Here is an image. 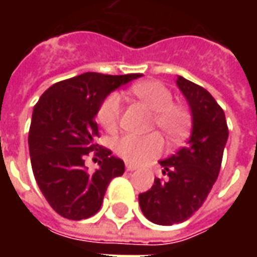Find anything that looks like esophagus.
<instances>
[{
    "label": "esophagus",
    "instance_id": "1",
    "mask_svg": "<svg viewBox=\"0 0 257 257\" xmlns=\"http://www.w3.org/2000/svg\"><path fill=\"white\" fill-rule=\"evenodd\" d=\"M136 169H138V167L131 165V164H126V171H128V172H134V171H136Z\"/></svg>",
    "mask_w": 257,
    "mask_h": 257
}]
</instances>
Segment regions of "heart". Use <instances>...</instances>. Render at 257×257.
Masks as SVG:
<instances>
[{"mask_svg": "<svg viewBox=\"0 0 257 257\" xmlns=\"http://www.w3.org/2000/svg\"><path fill=\"white\" fill-rule=\"evenodd\" d=\"M131 93L154 111V123L171 140L183 139L191 125V112L183 104L173 103V95L160 81H145L134 85ZM121 117V97L111 93L101 103L97 119L107 132L118 128ZM164 150V142L158 134L147 136L123 135L115 143V153L131 164H145L158 157Z\"/></svg>", "mask_w": 257, "mask_h": 257, "instance_id": "heart-1", "label": "heart"}]
</instances>
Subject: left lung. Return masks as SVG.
I'll return each instance as SVG.
<instances>
[{"label": "left lung", "instance_id": "1", "mask_svg": "<svg viewBox=\"0 0 257 257\" xmlns=\"http://www.w3.org/2000/svg\"><path fill=\"white\" fill-rule=\"evenodd\" d=\"M176 85L190 106L191 136L176 154L160 161L167 178H156L149 191L139 194L143 215L160 226L182 223L201 208L217 179L228 139L224 111L213 96L180 75Z\"/></svg>", "mask_w": 257, "mask_h": 257}]
</instances>
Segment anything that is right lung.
Masks as SVG:
<instances>
[{
	"mask_svg": "<svg viewBox=\"0 0 257 257\" xmlns=\"http://www.w3.org/2000/svg\"><path fill=\"white\" fill-rule=\"evenodd\" d=\"M139 77L84 73L53 84L34 106L29 132L33 173L49 205L66 219L95 215L111 179L125 172L122 160L96 143L95 117L112 90ZM92 151L99 158L95 173L84 165Z\"/></svg>",
	"mask_w": 257,
	"mask_h": 257,
	"instance_id": "right-lung-1",
	"label": "right lung"
}]
</instances>
